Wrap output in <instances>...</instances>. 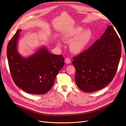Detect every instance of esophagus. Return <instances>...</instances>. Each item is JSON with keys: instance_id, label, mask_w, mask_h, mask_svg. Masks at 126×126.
I'll list each match as a JSON object with an SVG mask.
<instances>
[{"instance_id": "esophagus-1", "label": "esophagus", "mask_w": 126, "mask_h": 126, "mask_svg": "<svg viewBox=\"0 0 126 126\" xmlns=\"http://www.w3.org/2000/svg\"><path fill=\"white\" fill-rule=\"evenodd\" d=\"M65 63H67V64H69V63H71V60H70V59L69 58H66L65 59Z\"/></svg>"}]
</instances>
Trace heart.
Here are the masks:
<instances>
[{"mask_svg": "<svg viewBox=\"0 0 126 126\" xmlns=\"http://www.w3.org/2000/svg\"><path fill=\"white\" fill-rule=\"evenodd\" d=\"M93 32L89 29L84 30L81 26L75 27L63 35V39L65 42L73 40L70 43V50L74 54H78L85 51L89 46L93 39ZM57 45L60 46L62 43L57 41Z\"/></svg>", "mask_w": 126, "mask_h": 126, "instance_id": "b5f03b06", "label": "heart"}]
</instances>
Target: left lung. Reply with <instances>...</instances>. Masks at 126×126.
<instances>
[{"label":"left lung","mask_w":126,"mask_h":126,"mask_svg":"<svg viewBox=\"0 0 126 126\" xmlns=\"http://www.w3.org/2000/svg\"><path fill=\"white\" fill-rule=\"evenodd\" d=\"M121 54L119 37L112 26L86 50L73 58L75 81L80 89L93 93L108 85L115 76Z\"/></svg>","instance_id":"1"}]
</instances>
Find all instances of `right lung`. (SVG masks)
Returning <instances> with one entry per match:
<instances>
[{
    "mask_svg": "<svg viewBox=\"0 0 126 126\" xmlns=\"http://www.w3.org/2000/svg\"><path fill=\"white\" fill-rule=\"evenodd\" d=\"M21 29L9 41L7 56L11 77L18 87L28 94H43L51 89L64 65L62 55H53L42 47L28 58L22 57L17 49Z\"/></svg>",
    "mask_w": 126,
    "mask_h": 126,
    "instance_id": "1",
    "label": "right lung"
}]
</instances>
